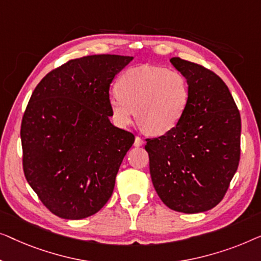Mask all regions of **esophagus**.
<instances>
[{"label": "esophagus", "instance_id": "1", "mask_svg": "<svg viewBox=\"0 0 261 261\" xmlns=\"http://www.w3.org/2000/svg\"><path fill=\"white\" fill-rule=\"evenodd\" d=\"M144 144V141L141 137H138V136H136L135 137V146H141Z\"/></svg>", "mask_w": 261, "mask_h": 261}]
</instances>
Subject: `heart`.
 I'll return each instance as SVG.
<instances>
[{"label":"heart","instance_id":"heart-1","mask_svg":"<svg viewBox=\"0 0 261 261\" xmlns=\"http://www.w3.org/2000/svg\"><path fill=\"white\" fill-rule=\"evenodd\" d=\"M117 91L109 97L115 122L126 126L136 116L146 134L166 135L175 129L189 105L190 87L181 72L160 66L129 68L119 76Z\"/></svg>","mask_w":261,"mask_h":261}]
</instances>
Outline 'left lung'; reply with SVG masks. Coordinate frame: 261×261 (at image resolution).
<instances>
[{
    "label": "left lung",
    "mask_w": 261,
    "mask_h": 261,
    "mask_svg": "<svg viewBox=\"0 0 261 261\" xmlns=\"http://www.w3.org/2000/svg\"><path fill=\"white\" fill-rule=\"evenodd\" d=\"M190 99L175 129L146 138L150 175L172 211L194 214L214 208L228 190L240 161V112L228 87L203 66L175 57Z\"/></svg>",
    "instance_id": "left-lung-1"
}]
</instances>
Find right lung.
<instances>
[{
  "instance_id": "right-lung-1",
  "label": "right lung",
  "mask_w": 261,
  "mask_h": 261,
  "mask_svg": "<svg viewBox=\"0 0 261 261\" xmlns=\"http://www.w3.org/2000/svg\"><path fill=\"white\" fill-rule=\"evenodd\" d=\"M132 57L73 59L35 87L21 123L25 179L43 205L80 220L104 207L120 163L135 142L110 122V85Z\"/></svg>"
}]
</instances>
